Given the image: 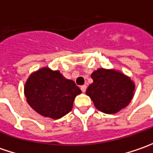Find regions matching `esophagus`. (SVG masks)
Returning a JSON list of instances; mask_svg holds the SVG:
<instances>
[{
	"label": "esophagus",
	"mask_w": 153,
	"mask_h": 153,
	"mask_svg": "<svg viewBox=\"0 0 153 153\" xmlns=\"http://www.w3.org/2000/svg\"><path fill=\"white\" fill-rule=\"evenodd\" d=\"M86 89H87V86L86 85L81 86V90H82V93H84V92L86 91Z\"/></svg>",
	"instance_id": "esophagus-1"
}]
</instances>
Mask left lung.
<instances>
[{
	"label": "left lung",
	"mask_w": 153,
	"mask_h": 153,
	"mask_svg": "<svg viewBox=\"0 0 153 153\" xmlns=\"http://www.w3.org/2000/svg\"><path fill=\"white\" fill-rule=\"evenodd\" d=\"M93 83L86 94L95 107L106 114H114L127 106L134 90L133 82L125 75L110 70L99 69L91 75Z\"/></svg>",
	"instance_id": "1"
}]
</instances>
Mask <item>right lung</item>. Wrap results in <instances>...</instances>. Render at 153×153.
<instances>
[{
	"mask_svg": "<svg viewBox=\"0 0 153 153\" xmlns=\"http://www.w3.org/2000/svg\"><path fill=\"white\" fill-rule=\"evenodd\" d=\"M82 93L72 80L65 78L59 71L43 68L27 80L25 94L27 102L39 114L59 119L69 113L75 97Z\"/></svg>",
	"mask_w": 153,
	"mask_h": 153,
	"instance_id": "right-lung-1",
	"label": "right lung"
}]
</instances>
